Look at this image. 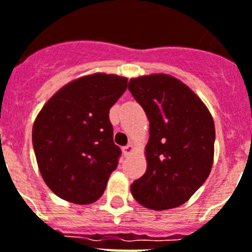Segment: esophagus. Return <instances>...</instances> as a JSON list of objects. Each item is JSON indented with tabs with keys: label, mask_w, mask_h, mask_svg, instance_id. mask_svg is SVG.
<instances>
[{
	"label": "esophagus",
	"mask_w": 252,
	"mask_h": 252,
	"mask_svg": "<svg viewBox=\"0 0 252 252\" xmlns=\"http://www.w3.org/2000/svg\"><path fill=\"white\" fill-rule=\"evenodd\" d=\"M133 151V145H126V146H124V147H123V154H124V155H129L130 152Z\"/></svg>",
	"instance_id": "obj_1"
}]
</instances>
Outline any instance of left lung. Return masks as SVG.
Listing matches in <instances>:
<instances>
[{
  "instance_id": "1",
  "label": "left lung",
  "mask_w": 252,
  "mask_h": 252,
  "mask_svg": "<svg viewBox=\"0 0 252 252\" xmlns=\"http://www.w3.org/2000/svg\"><path fill=\"white\" fill-rule=\"evenodd\" d=\"M128 90L150 122L147 170L130 186L133 197L152 210L177 208L210 174L214 120L204 102L170 75L133 78Z\"/></svg>"
}]
</instances>
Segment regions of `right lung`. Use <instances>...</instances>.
Listing matches in <instances>:
<instances>
[{
	"label": "right lung",
	"instance_id": "1",
	"mask_svg": "<svg viewBox=\"0 0 252 252\" xmlns=\"http://www.w3.org/2000/svg\"><path fill=\"white\" fill-rule=\"evenodd\" d=\"M126 90V78L87 75L63 87L38 114L32 133L38 168L63 200L87 205L102 196L122 155L109 111Z\"/></svg>",
	"mask_w": 252,
	"mask_h": 252
}]
</instances>
